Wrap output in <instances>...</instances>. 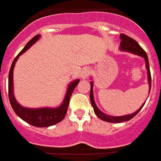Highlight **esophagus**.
Wrapping results in <instances>:
<instances>
[{"label":"esophagus","instance_id":"esophagus-1","mask_svg":"<svg viewBox=\"0 0 161 161\" xmlns=\"http://www.w3.org/2000/svg\"><path fill=\"white\" fill-rule=\"evenodd\" d=\"M89 74H90V70H89V68H85V69H83V71L81 72L82 79H86L89 76Z\"/></svg>","mask_w":161,"mask_h":161}]
</instances>
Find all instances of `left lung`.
I'll use <instances>...</instances> for the list:
<instances>
[{"label":"left lung","instance_id":"1","mask_svg":"<svg viewBox=\"0 0 161 161\" xmlns=\"http://www.w3.org/2000/svg\"><path fill=\"white\" fill-rule=\"evenodd\" d=\"M121 38V42H120V50L121 51H124V52H131V53L136 54V55H139L141 57L144 58L145 63H146V68H147V80H148V84H149V90H151V85H152V77H151V72H150V68H149V62H148V58H147V53L145 52L144 50L139 46V44L136 42L135 39L130 38L127 35H124V34H121L120 35ZM90 102L92 104V106L93 107V110H94V113L96 114V115L100 119L103 121H106V122H109V123H123V122H126V121H129L131 119H133L139 111L140 109L143 108V106H144V103L141 106V107L138 109L137 111H136L135 113L131 114H127V115H123V116H117V117H114V116H110V115L106 114H104L103 112H102L100 109H98V107L97 106L96 103L94 102V99H93V81L90 82ZM150 93V91H149Z\"/></svg>","mask_w":161,"mask_h":161}]
</instances>
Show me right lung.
<instances>
[{
    "mask_svg": "<svg viewBox=\"0 0 161 161\" xmlns=\"http://www.w3.org/2000/svg\"><path fill=\"white\" fill-rule=\"evenodd\" d=\"M39 38H40V35H37L34 38H31L25 45V47L21 51V52L13 61L9 73H8V99H9V102L14 111L22 120L37 127H47V126L57 124L64 119L67 110H68V105H69L70 97L73 93L74 89L79 83L80 80L77 79L69 84L63 103L56 108L43 107L31 109V108L23 107L17 102L14 95V85H13V82H14L13 81V73H14L13 71H14V65L20 55L26 52L33 44L39 39Z\"/></svg>",
    "mask_w": 161,
    "mask_h": 161,
    "instance_id": "1",
    "label": "right lung"
}]
</instances>
